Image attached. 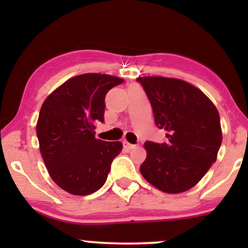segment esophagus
I'll use <instances>...</instances> for the list:
<instances>
[{
  "instance_id": "esophagus-1",
  "label": "esophagus",
  "mask_w": 248,
  "mask_h": 248,
  "mask_svg": "<svg viewBox=\"0 0 248 248\" xmlns=\"http://www.w3.org/2000/svg\"><path fill=\"white\" fill-rule=\"evenodd\" d=\"M124 147L126 148V150H132L135 148V144H132V143H129V142L124 141Z\"/></svg>"
}]
</instances>
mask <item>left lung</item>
<instances>
[{
    "mask_svg": "<svg viewBox=\"0 0 248 248\" xmlns=\"http://www.w3.org/2000/svg\"><path fill=\"white\" fill-rule=\"evenodd\" d=\"M152 104L155 124L168 143L147 141L140 171L147 182L168 193L191 189L217 160L221 128L219 113L207 96L189 82L163 77L136 79Z\"/></svg>",
    "mask_w": 248,
    "mask_h": 248,
    "instance_id": "1",
    "label": "left lung"
}]
</instances>
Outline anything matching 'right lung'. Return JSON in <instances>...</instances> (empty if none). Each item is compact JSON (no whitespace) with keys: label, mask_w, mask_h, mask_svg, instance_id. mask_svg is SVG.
<instances>
[{"label":"right lung","mask_w":248,"mask_h":248,"mask_svg":"<svg viewBox=\"0 0 248 248\" xmlns=\"http://www.w3.org/2000/svg\"><path fill=\"white\" fill-rule=\"evenodd\" d=\"M124 79L100 73L73 77L43 102L37 138L51 178L72 195L98 191L106 182L121 142L95 139L96 121L104 122L105 96Z\"/></svg>","instance_id":"add662e5"}]
</instances>
